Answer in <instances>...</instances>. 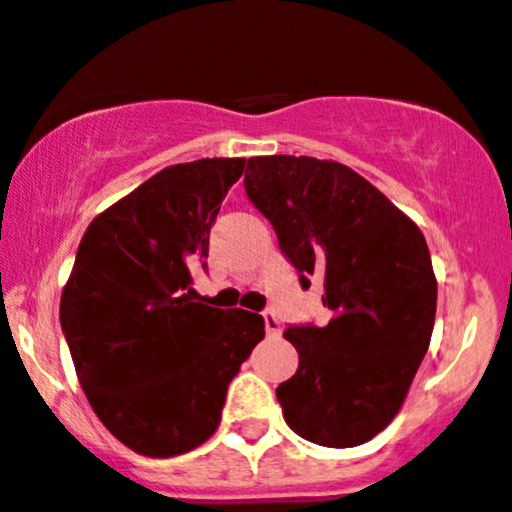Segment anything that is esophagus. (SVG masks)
<instances>
[{"label":"esophagus","mask_w":512,"mask_h":512,"mask_svg":"<svg viewBox=\"0 0 512 512\" xmlns=\"http://www.w3.org/2000/svg\"><path fill=\"white\" fill-rule=\"evenodd\" d=\"M262 317H265V330H267V335H280V317H277L272 310L262 312Z\"/></svg>","instance_id":"obj_1"}]
</instances>
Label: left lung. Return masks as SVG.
<instances>
[{"instance_id": "8db88e82", "label": "left lung", "mask_w": 512, "mask_h": 512, "mask_svg": "<svg viewBox=\"0 0 512 512\" xmlns=\"http://www.w3.org/2000/svg\"><path fill=\"white\" fill-rule=\"evenodd\" d=\"M245 192L282 255L325 285V327L290 325L297 372L275 390L285 423L325 448H355L398 415L435 325L438 282L413 220L365 177L315 157H250Z\"/></svg>"}]
</instances>
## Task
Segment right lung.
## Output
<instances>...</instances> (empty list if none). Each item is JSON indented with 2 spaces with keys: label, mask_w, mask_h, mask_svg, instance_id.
Masks as SVG:
<instances>
[{
  "label": "right lung",
  "mask_w": 512,
  "mask_h": 512,
  "mask_svg": "<svg viewBox=\"0 0 512 512\" xmlns=\"http://www.w3.org/2000/svg\"><path fill=\"white\" fill-rule=\"evenodd\" d=\"M245 162L167 167L94 217L79 242L59 302L64 340L97 418L140 455L205 443L227 385L265 337L257 312L197 300L190 275Z\"/></svg>",
  "instance_id": "add662e5"
}]
</instances>
